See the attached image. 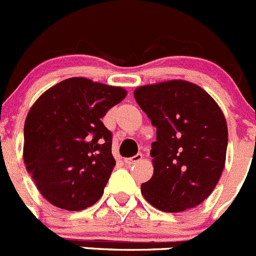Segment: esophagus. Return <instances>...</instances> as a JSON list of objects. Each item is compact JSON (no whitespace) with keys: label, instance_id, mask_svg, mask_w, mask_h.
<instances>
[{"label":"esophagus","instance_id":"obj_1","mask_svg":"<svg viewBox=\"0 0 256 256\" xmlns=\"http://www.w3.org/2000/svg\"><path fill=\"white\" fill-rule=\"evenodd\" d=\"M142 154H136V155H134L132 158H128V159H126L125 160V163L128 164V166H134V164H136V163H139L140 160H142Z\"/></svg>","mask_w":256,"mask_h":256}]
</instances>
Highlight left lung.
<instances>
[{"instance_id":"left-lung-1","label":"left lung","mask_w":256,"mask_h":256,"mask_svg":"<svg viewBox=\"0 0 256 256\" xmlns=\"http://www.w3.org/2000/svg\"><path fill=\"white\" fill-rule=\"evenodd\" d=\"M134 94L156 128L150 150L154 174L142 184V196L164 212L198 206L225 166L228 125L218 104L186 80L142 86Z\"/></svg>"}]
</instances>
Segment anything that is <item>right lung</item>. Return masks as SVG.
<instances>
[{
    "mask_svg": "<svg viewBox=\"0 0 256 256\" xmlns=\"http://www.w3.org/2000/svg\"><path fill=\"white\" fill-rule=\"evenodd\" d=\"M126 97L120 87L68 78L42 93L24 128V162L50 204L68 211L94 204L112 169V132L102 117Z\"/></svg>",
    "mask_w": 256,
    "mask_h": 256,
    "instance_id": "1",
    "label": "right lung"
}]
</instances>
